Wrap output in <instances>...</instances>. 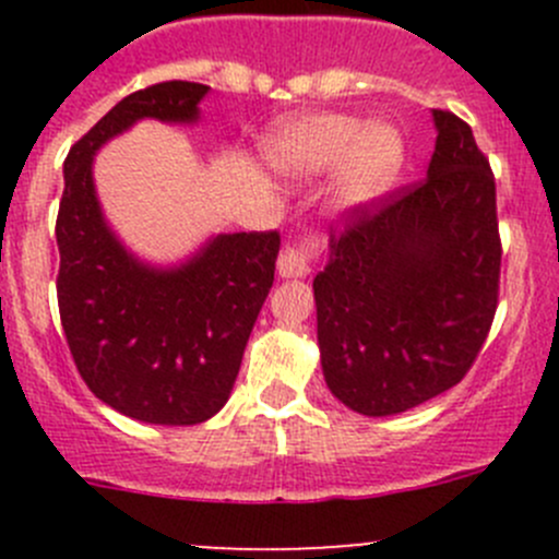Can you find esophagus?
<instances>
[{"mask_svg": "<svg viewBox=\"0 0 559 559\" xmlns=\"http://www.w3.org/2000/svg\"><path fill=\"white\" fill-rule=\"evenodd\" d=\"M311 273V251L306 246H286L278 257L281 278H306Z\"/></svg>", "mask_w": 559, "mask_h": 559, "instance_id": "obj_1", "label": "esophagus"}]
</instances>
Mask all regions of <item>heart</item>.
Segmentation results:
<instances>
[{"label": "heart", "instance_id": "heart-1", "mask_svg": "<svg viewBox=\"0 0 559 559\" xmlns=\"http://www.w3.org/2000/svg\"><path fill=\"white\" fill-rule=\"evenodd\" d=\"M278 173L311 180L337 167L330 207L354 216L386 194L405 165V138L394 123H365L343 112H321L286 121L264 143Z\"/></svg>", "mask_w": 559, "mask_h": 559}]
</instances>
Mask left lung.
Returning <instances> with one entry per match:
<instances>
[{"label":"left lung","mask_w":559,"mask_h":559,"mask_svg":"<svg viewBox=\"0 0 559 559\" xmlns=\"http://www.w3.org/2000/svg\"><path fill=\"white\" fill-rule=\"evenodd\" d=\"M427 178L354 213L313 278L330 392L362 416H394L460 384L498 308L495 178L471 127L432 110Z\"/></svg>","instance_id":"1"}]
</instances>
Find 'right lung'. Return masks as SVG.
<instances>
[{
    "mask_svg": "<svg viewBox=\"0 0 559 559\" xmlns=\"http://www.w3.org/2000/svg\"><path fill=\"white\" fill-rule=\"evenodd\" d=\"M207 92L202 83L167 81L129 94L64 159L56 218L61 326L88 389L148 425H200L224 408L273 286L281 238L213 235L180 262H145L107 224L94 156L145 118L194 127Z\"/></svg>",
    "mask_w": 559,
    "mask_h": 559,
    "instance_id": "add662e5",
    "label": "right lung"
}]
</instances>
